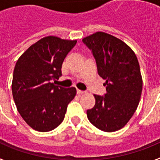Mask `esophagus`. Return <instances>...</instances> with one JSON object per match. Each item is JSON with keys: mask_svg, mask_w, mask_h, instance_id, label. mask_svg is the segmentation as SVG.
<instances>
[{"mask_svg": "<svg viewBox=\"0 0 160 160\" xmlns=\"http://www.w3.org/2000/svg\"><path fill=\"white\" fill-rule=\"evenodd\" d=\"M77 93L78 94H84L85 91H83V90H77Z\"/></svg>", "mask_w": 160, "mask_h": 160, "instance_id": "34e87169", "label": "esophagus"}]
</instances>
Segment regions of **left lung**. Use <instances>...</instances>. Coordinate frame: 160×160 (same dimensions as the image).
<instances>
[{
    "label": "left lung",
    "mask_w": 160,
    "mask_h": 160,
    "mask_svg": "<svg viewBox=\"0 0 160 160\" xmlns=\"http://www.w3.org/2000/svg\"><path fill=\"white\" fill-rule=\"evenodd\" d=\"M82 42L91 50L107 90L103 96L94 94L95 105L87 110V118L99 130L116 131L128 123L140 100L142 80L138 59L127 44L106 32H97Z\"/></svg>",
    "instance_id": "left-lung-1"
}]
</instances>
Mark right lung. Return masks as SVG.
<instances>
[{"label":"right lung","mask_w":160,"mask_h":160,"mask_svg":"<svg viewBox=\"0 0 160 160\" xmlns=\"http://www.w3.org/2000/svg\"><path fill=\"white\" fill-rule=\"evenodd\" d=\"M77 41L49 36L32 45L19 58L13 70L12 92L18 112L32 129L46 132L58 127L68 104L74 98V87L55 86L62 66Z\"/></svg>","instance_id":"1"}]
</instances>
